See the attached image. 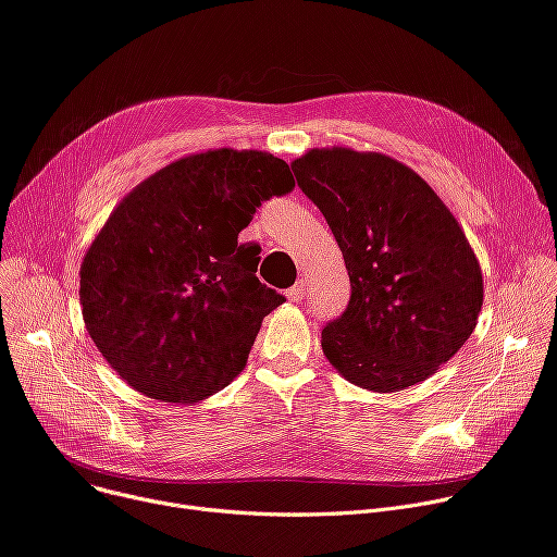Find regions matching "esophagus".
Instances as JSON below:
<instances>
[{"label":"esophagus","instance_id":"1","mask_svg":"<svg viewBox=\"0 0 557 557\" xmlns=\"http://www.w3.org/2000/svg\"><path fill=\"white\" fill-rule=\"evenodd\" d=\"M305 293H307V284H305V280H298L286 290V298L290 302H300L305 298Z\"/></svg>","mask_w":557,"mask_h":557}]
</instances>
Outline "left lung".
<instances>
[{
	"mask_svg": "<svg viewBox=\"0 0 557 557\" xmlns=\"http://www.w3.org/2000/svg\"><path fill=\"white\" fill-rule=\"evenodd\" d=\"M336 237L351 282L322 351L349 383L398 392L470 338L484 280L459 221L412 170L381 152L309 150L290 163Z\"/></svg>",
	"mask_w": 557,
	"mask_h": 557,
	"instance_id": "obj_1",
	"label": "left lung"
}]
</instances>
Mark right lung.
I'll use <instances>...</instances> for the list:
<instances>
[{
	"label": "right lung",
	"mask_w": 557,
	"mask_h": 557,
	"mask_svg": "<svg viewBox=\"0 0 557 557\" xmlns=\"http://www.w3.org/2000/svg\"><path fill=\"white\" fill-rule=\"evenodd\" d=\"M293 188L282 159L221 147L165 165L109 214L83 259L81 305L129 387L185 405L242 372L284 295L257 280L255 246L237 237L262 201Z\"/></svg>",
	"instance_id": "add662e5"
}]
</instances>
